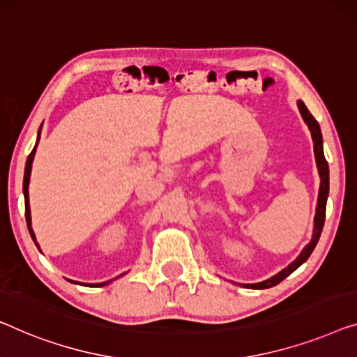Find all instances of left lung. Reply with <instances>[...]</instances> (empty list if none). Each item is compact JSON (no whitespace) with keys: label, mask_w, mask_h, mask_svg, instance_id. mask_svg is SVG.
Wrapping results in <instances>:
<instances>
[{"label":"left lung","mask_w":357,"mask_h":357,"mask_svg":"<svg viewBox=\"0 0 357 357\" xmlns=\"http://www.w3.org/2000/svg\"><path fill=\"white\" fill-rule=\"evenodd\" d=\"M298 109L301 112L304 122L307 123L309 130H311L312 142H314V154H316V162L320 175V188H319V198H317V208H316V217H314V231H312V240L309 241V245L301 251L296 259H294L290 266L283 268L282 272H278L277 275H273L261 283H251V285H245L246 288H256V290H264V288L275 287L280 283L283 278H287L291 272L296 271V268L303 264V262L307 261V257L311 256V252L316 248L317 241L320 238V234H322L324 222H325V208H327V196H328V164L325 161L324 149H322V133H320L319 122L312 117L311 112L307 111V107L304 106L303 101H298Z\"/></svg>","instance_id":"1"}]
</instances>
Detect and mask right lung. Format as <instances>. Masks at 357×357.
Returning a JSON list of instances; mask_svg holds the SVG:
<instances>
[{"label": "right lung", "instance_id": "add662e5", "mask_svg": "<svg viewBox=\"0 0 357 357\" xmlns=\"http://www.w3.org/2000/svg\"><path fill=\"white\" fill-rule=\"evenodd\" d=\"M40 132H41V127L38 130V138H37V144L40 140ZM37 144H35V148L32 149V153L29 154L27 158V164H25V174H24V198H25V219H27V227H29V231H30V236H32V240L35 241V245L38 246L37 238H35V234L32 230V217H30V204H29V182H30V172H32V162H33V158H35V151H37ZM40 250V246H38ZM72 282V280H69ZM112 282V280H107V282H102V283H86L85 287H105L107 283ZM72 283H77V282H72Z\"/></svg>", "mask_w": 357, "mask_h": 357}]
</instances>
